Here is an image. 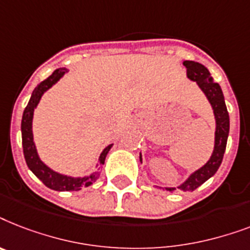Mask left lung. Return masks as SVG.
Wrapping results in <instances>:
<instances>
[{
	"instance_id": "8db88e82",
	"label": "left lung",
	"mask_w": 250,
	"mask_h": 250,
	"mask_svg": "<svg viewBox=\"0 0 250 250\" xmlns=\"http://www.w3.org/2000/svg\"><path fill=\"white\" fill-rule=\"evenodd\" d=\"M183 65L187 68V77L191 81L196 83L200 87V90L204 93L208 102L210 103L213 115L215 120V131H214V148L207 163L197 170L192 171L191 174L182 182L177 187H165L167 191L175 192V191H183V192H191L197 187H200L204 182L211 178L217 173L218 167L222 163L223 153L226 151L227 138L229 133V116L227 112L225 97H223L222 89L218 83L211 80L210 72L208 71L205 65L193 61H185ZM139 160L142 163V153H139Z\"/></svg>"
}]
</instances>
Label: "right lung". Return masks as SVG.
<instances>
[{"mask_svg":"<svg viewBox=\"0 0 250 250\" xmlns=\"http://www.w3.org/2000/svg\"><path fill=\"white\" fill-rule=\"evenodd\" d=\"M68 72L65 67L58 68L49 76L45 81L40 83L35 87V90L32 93L31 99L28 102L27 107L24 109L23 117H21V143H23V152L24 159L27 163L29 170L33 174L42 182L43 185L54 191H80L83 187L93 185V182L99 178V171H93L91 174L83 175V177H72V175L62 174L58 173L50 167H47L42 160L40 159L37 148H36V143L33 141V130H32V125H33V113L35 109L37 108L41 98L43 94L49 90L50 87H53L59 80L63 77ZM113 145H108L99 155L98 163L95 167H99L104 164L105 156L109 152V149Z\"/></svg>","mask_w":250,"mask_h":250,"instance_id":"obj_1","label":"right lung"}]
</instances>
